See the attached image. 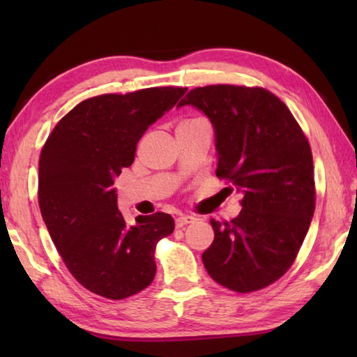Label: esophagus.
Returning <instances> with one entry per match:
<instances>
[{
    "label": "esophagus",
    "instance_id": "esophagus-1",
    "mask_svg": "<svg viewBox=\"0 0 357 357\" xmlns=\"http://www.w3.org/2000/svg\"><path fill=\"white\" fill-rule=\"evenodd\" d=\"M192 222H195V217H192V215H181V217H178V219H176V228H183L185 225H189V223H192Z\"/></svg>",
    "mask_w": 357,
    "mask_h": 357
}]
</instances>
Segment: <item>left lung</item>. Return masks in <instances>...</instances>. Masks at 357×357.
Returning <instances> with one entry per match:
<instances>
[{
    "instance_id": "obj_1",
    "label": "left lung",
    "mask_w": 357,
    "mask_h": 357,
    "mask_svg": "<svg viewBox=\"0 0 357 357\" xmlns=\"http://www.w3.org/2000/svg\"><path fill=\"white\" fill-rule=\"evenodd\" d=\"M183 105L211 119L217 178L244 195L233 220L211 219L214 241L202 255L204 268L231 291L266 288L291 268L315 211L309 140L288 107L259 86L209 84L190 89Z\"/></svg>"
}]
</instances>
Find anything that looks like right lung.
<instances>
[{"label": "right lung", "mask_w": 357, "mask_h": 357, "mask_svg": "<svg viewBox=\"0 0 357 357\" xmlns=\"http://www.w3.org/2000/svg\"><path fill=\"white\" fill-rule=\"evenodd\" d=\"M185 91L159 86L83 100L61 118L40 151L42 219L69 273L102 298L126 299L154 280L155 245L173 233V217L138 215L128 225L113 181L132 165L149 126Z\"/></svg>", "instance_id": "obj_1"}]
</instances>
